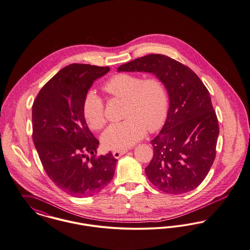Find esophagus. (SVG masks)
<instances>
[{"mask_svg": "<svg viewBox=\"0 0 250 250\" xmlns=\"http://www.w3.org/2000/svg\"><path fill=\"white\" fill-rule=\"evenodd\" d=\"M127 149H124V150H117V151H113L112 152V154H113V157L115 158V159H119L121 156H123L124 154H125V153H127Z\"/></svg>", "mask_w": 250, "mask_h": 250, "instance_id": "obj_1", "label": "esophagus"}]
</instances>
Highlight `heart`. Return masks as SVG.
I'll use <instances>...</instances> for the list:
<instances>
[{
  "label": "heart",
  "instance_id": "heart-1",
  "mask_svg": "<svg viewBox=\"0 0 250 250\" xmlns=\"http://www.w3.org/2000/svg\"><path fill=\"white\" fill-rule=\"evenodd\" d=\"M108 94L126 100L125 121L112 124L102 135L104 146L124 150L141 141L147 132L161 128L168 112V95L162 81L140 75L119 74L104 85ZM83 116L88 126L100 130L105 125L102 98L90 90L83 102Z\"/></svg>",
  "mask_w": 250,
  "mask_h": 250
}]
</instances>
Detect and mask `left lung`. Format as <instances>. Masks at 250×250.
I'll return each mask as SVG.
<instances>
[{"label":"left lung","mask_w":250,"mask_h":250,"mask_svg":"<svg viewBox=\"0 0 250 250\" xmlns=\"http://www.w3.org/2000/svg\"><path fill=\"white\" fill-rule=\"evenodd\" d=\"M118 72L149 73L162 81L169 108L162 130L151 141L154 156L146 174L166 193L192 191L204 180L216 154L219 125L209 92L190 68L164 55L139 58Z\"/></svg>","instance_id":"8db88e82"}]
</instances>
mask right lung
Segmentation results:
<instances>
[{
	"label": "right lung",
	"mask_w": 250,
	"mask_h": 250,
	"mask_svg": "<svg viewBox=\"0 0 250 250\" xmlns=\"http://www.w3.org/2000/svg\"><path fill=\"white\" fill-rule=\"evenodd\" d=\"M109 71L71 64L45 84L33 104V141L45 172L62 191L77 197L102 191L115 173L111 152L96 157L99 142L82 111L93 82Z\"/></svg>",
	"instance_id": "right-lung-1"
}]
</instances>
